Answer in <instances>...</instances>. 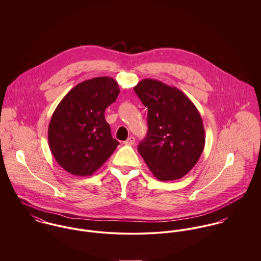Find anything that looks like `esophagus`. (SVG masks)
Returning a JSON list of instances; mask_svg holds the SVG:
<instances>
[{
  "label": "esophagus",
  "instance_id": "1",
  "mask_svg": "<svg viewBox=\"0 0 261 261\" xmlns=\"http://www.w3.org/2000/svg\"><path fill=\"white\" fill-rule=\"evenodd\" d=\"M135 143H136V139L134 137H129L123 144L126 146H133V145H135Z\"/></svg>",
  "mask_w": 261,
  "mask_h": 261
}]
</instances>
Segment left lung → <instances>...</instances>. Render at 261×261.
<instances>
[{"label": "left lung", "instance_id": "1", "mask_svg": "<svg viewBox=\"0 0 261 261\" xmlns=\"http://www.w3.org/2000/svg\"><path fill=\"white\" fill-rule=\"evenodd\" d=\"M134 90L148 108V134L139 152L158 180L181 179L204 149L200 113L183 91L159 80L143 79Z\"/></svg>", "mask_w": 261, "mask_h": 261}]
</instances>
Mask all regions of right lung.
I'll return each mask as SVG.
<instances>
[{"instance_id": "add662e5", "label": "right lung", "mask_w": 261, "mask_h": 261, "mask_svg": "<svg viewBox=\"0 0 261 261\" xmlns=\"http://www.w3.org/2000/svg\"><path fill=\"white\" fill-rule=\"evenodd\" d=\"M112 77H95L73 87L53 112L50 149L61 168L75 176H91L111 156L118 142L112 138L105 112L119 94Z\"/></svg>"}]
</instances>
